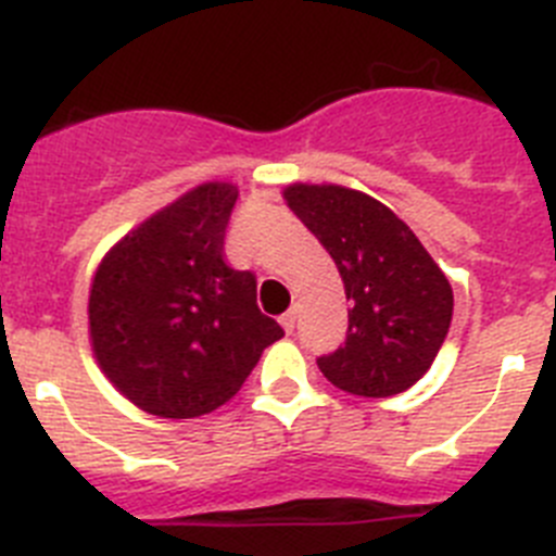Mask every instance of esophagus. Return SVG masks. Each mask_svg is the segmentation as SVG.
<instances>
[{"label":"esophagus","instance_id":"1","mask_svg":"<svg viewBox=\"0 0 556 556\" xmlns=\"http://www.w3.org/2000/svg\"><path fill=\"white\" fill-rule=\"evenodd\" d=\"M279 325L285 327V332H293L296 330V311H288L279 316Z\"/></svg>","mask_w":556,"mask_h":556}]
</instances>
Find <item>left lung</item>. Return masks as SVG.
<instances>
[{
  "instance_id": "obj_1",
  "label": "left lung",
  "mask_w": 556,
  "mask_h": 556,
  "mask_svg": "<svg viewBox=\"0 0 556 556\" xmlns=\"http://www.w3.org/2000/svg\"><path fill=\"white\" fill-rule=\"evenodd\" d=\"M285 201L330 251L350 299L344 344L316 358L341 392L392 397L431 369L453 318V291L389 206L336 185H293Z\"/></svg>"
}]
</instances>
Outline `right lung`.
<instances>
[{"instance_id":"right-lung-1","label":"right lung","mask_w":556,"mask_h":556,"mask_svg":"<svg viewBox=\"0 0 556 556\" xmlns=\"http://www.w3.org/2000/svg\"><path fill=\"white\" fill-rule=\"evenodd\" d=\"M235 201L224 181L195 187L125 235L94 274L91 346L105 378L142 412H215L285 336L260 313L257 277L226 263Z\"/></svg>"}]
</instances>
